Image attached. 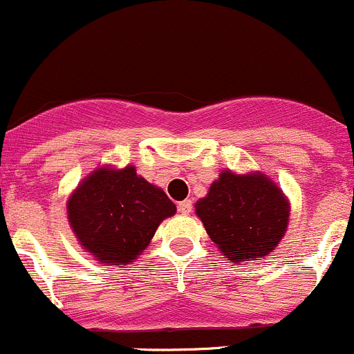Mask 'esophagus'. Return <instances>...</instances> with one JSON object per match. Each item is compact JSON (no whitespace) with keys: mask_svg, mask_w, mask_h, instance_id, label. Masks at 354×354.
Here are the masks:
<instances>
[{"mask_svg":"<svg viewBox=\"0 0 354 354\" xmlns=\"http://www.w3.org/2000/svg\"><path fill=\"white\" fill-rule=\"evenodd\" d=\"M192 209H194V202H192V200H183V202L178 203V210H180V212L183 214V216L190 214Z\"/></svg>","mask_w":354,"mask_h":354,"instance_id":"34e87169","label":"esophagus"}]
</instances>
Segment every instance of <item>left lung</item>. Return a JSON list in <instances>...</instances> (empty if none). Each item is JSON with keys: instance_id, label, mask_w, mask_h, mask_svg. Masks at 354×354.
<instances>
[{"instance_id": "obj_1", "label": "left lung", "mask_w": 354, "mask_h": 354, "mask_svg": "<svg viewBox=\"0 0 354 354\" xmlns=\"http://www.w3.org/2000/svg\"><path fill=\"white\" fill-rule=\"evenodd\" d=\"M210 240L227 260L248 262L272 252L284 236L289 207L283 192L262 174L221 173L195 203Z\"/></svg>"}]
</instances>
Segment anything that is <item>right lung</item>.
<instances>
[{
	"instance_id": "add662e5",
	"label": "right lung",
	"mask_w": 354,
	"mask_h": 354,
	"mask_svg": "<svg viewBox=\"0 0 354 354\" xmlns=\"http://www.w3.org/2000/svg\"><path fill=\"white\" fill-rule=\"evenodd\" d=\"M174 212L167 195L138 176L133 166L101 167L68 200V221L80 245L113 266L133 262Z\"/></svg>"
}]
</instances>
